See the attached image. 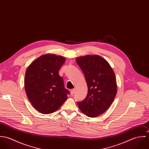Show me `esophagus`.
Segmentation results:
<instances>
[{
    "mask_svg": "<svg viewBox=\"0 0 149 149\" xmlns=\"http://www.w3.org/2000/svg\"><path fill=\"white\" fill-rule=\"evenodd\" d=\"M70 91V94H71V95H72L75 93V89H71Z\"/></svg>",
    "mask_w": 149,
    "mask_h": 149,
    "instance_id": "34e87169",
    "label": "esophagus"
}]
</instances>
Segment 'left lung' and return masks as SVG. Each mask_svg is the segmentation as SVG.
<instances>
[{"label": "left lung", "instance_id": "1", "mask_svg": "<svg viewBox=\"0 0 149 149\" xmlns=\"http://www.w3.org/2000/svg\"><path fill=\"white\" fill-rule=\"evenodd\" d=\"M82 70L88 86L85 99L77 102L80 110L88 117L102 114L113 102L117 93L115 73L110 65L97 55H88L76 59Z\"/></svg>", "mask_w": 149, "mask_h": 149}]
</instances>
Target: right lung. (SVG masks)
<instances>
[{"instance_id": "obj_1", "label": "right lung", "mask_w": 149, "mask_h": 149, "mask_svg": "<svg viewBox=\"0 0 149 149\" xmlns=\"http://www.w3.org/2000/svg\"><path fill=\"white\" fill-rule=\"evenodd\" d=\"M65 62L64 57L47 54L35 60L26 71L27 96L34 108L42 113L49 114L57 111L70 93L58 74Z\"/></svg>"}]
</instances>
